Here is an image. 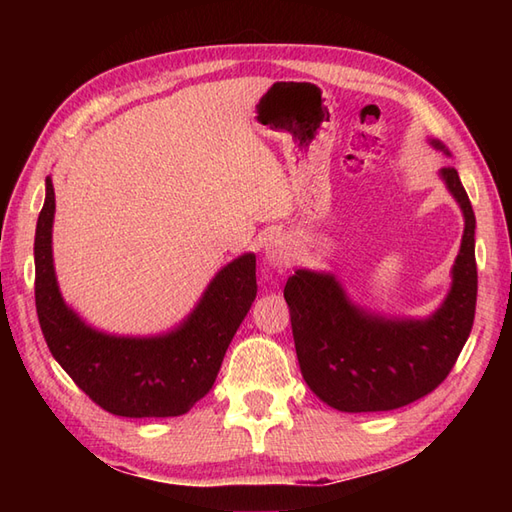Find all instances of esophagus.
I'll list each match as a JSON object with an SVG mask.
<instances>
[{"label":"esophagus","instance_id":"34e87169","mask_svg":"<svg viewBox=\"0 0 512 512\" xmlns=\"http://www.w3.org/2000/svg\"><path fill=\"white\" fill-rule=\"evenodd\" d=\"M264 255L266 262L277 268H286L292 262V244L288 242L286 235H270L264 244Z\"/></svg>","mask_w":512,"mask_h":512}]
</instances>
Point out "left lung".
<instances>
[{"label":"left lung","instance_id":"8db88e82","mask_svg":"<svg viewBox=\"0 0 512 512\" xmlns=\"http://www.w3.org/2000/svg\"><path fill=\"white\" fill-rule=\"evenodd\" d=\"M429 145L449 154L440 140ZM464 215L451 288L429 317H387L347 297L336 275L297 268L284 297L303 380L325 405L347 413L389 411L431 394L469 339L475 301V213L458 171H438Z\"/></svg>","mask_w":512,"mask_h":512}]
</instances>
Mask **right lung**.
Returning <instances> with one entry per match:
<instances>
[{"label":"right lung","mask_w":512,"mask_h":512,"mask_svg":"<svg viewBox=\"0 0 512 512\" xmlns=\"http://www.w3.org/2000/svg\"><path fill=\"white\" fill-rule=\"evenodd\" d=\"M54 187L35 233V303L50 352L96 405L123 418H171L209 394L224 354L257 295L255 255L228 262L176 328L151 336H121L92 328L57 284L52 259Z\"/></svg>","instance_id":"1"}]
</instances>
